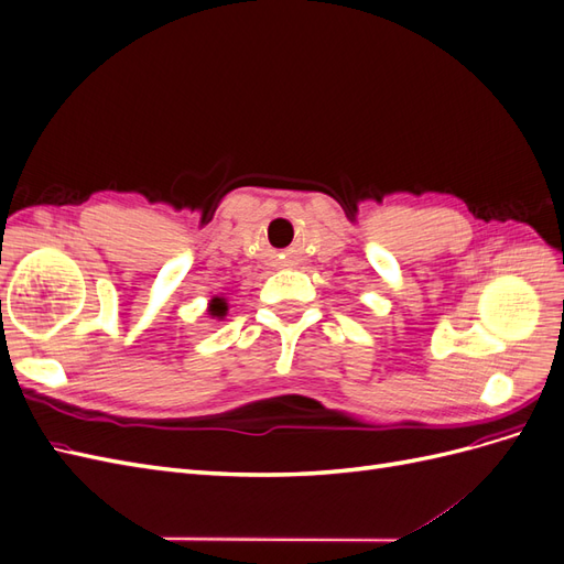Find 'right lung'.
Masks as SVG:
<instances>
[{"label":"right lung","mask_w":564,"mask_h":564,"mask_svg":"<svg viewBox=\"0 0 564 564\" xmlns=\"http://www.w3.org/2000/svg\"><path fill=\"white\" fill-rule=\"evenodd\" d=\"M226 311H228V305H226V301H224V299H214V301H212V308H209V313H212L214 317H224V315H226Z\"/></svg>","instance_id":"add662e5"}]
</instances>
